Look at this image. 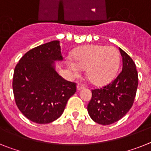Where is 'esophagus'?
Listing matches in <instances>:
<instances>
[{"label":"esophagus","mask_w":151,"mask_h":151,"mask_svg":"<svg viewBox=\"0 0 151 151\" xmlns=\"http://www.w3.org/2000/svg\"><path fill=\"white\" fill-rule=\"evenodd\" d=\"M83 88H84V85H83V83H79L77 85V90H82V89H83Z\"/></svg>","instance_id":"obj_1"}]
</instances>
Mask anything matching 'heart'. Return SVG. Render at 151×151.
<instances>
[{"label": "heart", "mask_w": 151, "mask_h": 151, "mask_svg": "<svg viewBox=\"0 0 151 151\" xmlns=\"http://www.w3.org/2000/svg\"><path fill=\"white\" fill-rule=\"evenodd\" d=\"M74 61L67 60V65L75 76L81 68H86V76L92 83L103 85L115 75L119 65V53L112 46L86 45L78 48L73 54Z\"/></svg>", "instance_id": "1"}]
</instances>
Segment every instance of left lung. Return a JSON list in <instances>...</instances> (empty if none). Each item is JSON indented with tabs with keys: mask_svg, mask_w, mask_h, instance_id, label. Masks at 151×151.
Wrapping results in <instances>:
<instances>
[{
	"mask_svg": "<svg viewBox=\"0 0 151 151\" xmlns=\"http://www.w3.org/2000/svg\"><path fill=\"white\" fill-rule=\"evenodd\" d=\"M122 69L106 86L92 90L87 106L90 118L98 124L107 125L124 117L134 103L138 85L136 65L132 58L119 48Z\"/></svg>",
	"mask_w": 151,
	"mask_h": 151,
	"instance_id": "obj_1",
	"label": "left lung"
}]
</instances>
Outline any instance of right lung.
Returning a JSON list of instances; mask_svg holds the SVG:
<instances>
[{"instance_id": "obj_1", "label": "right lung", "mask_w": 151, "mask_h": 151, "mask_svg": "<svg viewBox=\"0 0 151 151\" xmlns=\"http://www.w3.org/2000/svg\"><path fill=\"white\" fill-rule=\"evenodd\" d=\"M59 41L32 48L16 65L13 91L18 109L38 124L54 122L62 115L68 100L76 93V83L56 72L54 61H62Z\"/></svg>"}]
</instances>
